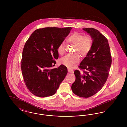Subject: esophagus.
<instances>
[{
  "label": "esophagus",
  "mask_w": 127,
  "mask_h": 127,
  "mask_svg": "<svg viewBox=\"0 0 127 127\" xmlns=\"http://www.w3.org/2000/svg\"><path fill=\"white\" fill-rule=\"evenodd\" d=\"M67 70H68V72L69 73H73L74 72V71L72 69H69V68H68V69H67Z\"/></svg>",
  "instance_id": "obj_1"
}]
</instances>
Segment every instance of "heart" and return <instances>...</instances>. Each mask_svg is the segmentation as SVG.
<instances>
[{"label":"heart","instance_id":"b5f03b06","mask_svg":"<svg viewBox=\"0 0 127 127\" xmlns=\"http://www.w3.org/2000/svg\"><path fill=\"white\" fill-rule=\"evenodd\" d=\"M67 41L75 45L74 52H77L82 56H85L90 52L92 46V39L90 36H83L79 32H75L69 36ZM66 51V46L64 42H61L57 47V51L61 55H63ZM80 61V57L78 54L66 55L62 58L61 63L69 68L76 66Z\"/></svg>","mask_w":127,"mask_h":127}]
</instances>
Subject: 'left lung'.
<instances>
[{
    "instance_id": "8db88e82",
    "label": "left lung",
    "mask_w": 127,
    "mask_h": 127,
    "mask_svg": "<svg viewBox=\"0 0 127 127\" xmlns=\"http://www.w3.org/2000/svg\"><path fill=\"white\" fill-rule=\"evenodd\" d=\"M83 30L93 38L92 46L79 66L74 71L76 80L73 83V92L78 96L89 97L96 94L102 88L109 77L111 65V55L107 38L93 28Z\"/></svg>"
}]
</instances>
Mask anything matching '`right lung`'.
Here are the masks:
<instances>
[{
	"mask_svg": "<svg viewBox=\"0 0 127 127\" xmlns=\"http://www.w3.org/2000/svg\"><path fill=\"white\" fill-rule=\"evenodd\" d=\"M71 28L48 27L35 30L25 44L21 68L25 84L34 95H53L67 73L61 65L52 68L59 58L58 46L63 42Z\"/></svg>",
	"mask_w": 127,
	"mask_h": 127,
	"instance_id": "obj_1",
	"label": "right lung"
}]
</instances>
